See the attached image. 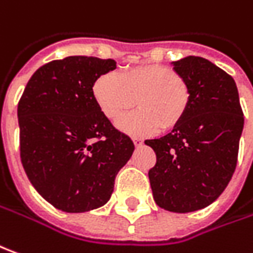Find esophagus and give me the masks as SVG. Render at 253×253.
<instances>
[{"instance_id": "esophagus-1", "label": "esophagus", "mask_w": 253, "mask_h": 253, "mask_svg": "<svg viewBox=\"0 0 253 253\" xmlns=\"http://www.w3.org/2000/svg\"><path fill=\"white\" fill-rule=\"evenodd\" d=\"M133 142L135 147H140V145H142V140H141V138H133Z\"/></svg>"}]
</instances>
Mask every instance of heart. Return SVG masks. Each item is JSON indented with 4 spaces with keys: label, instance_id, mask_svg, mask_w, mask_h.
I'll return each mask as SVG.
<instances>
[{
    "label": "heart",
    "instance_id": "obj_1",
    "mask_svg": "<svg viewBox=\"0 0 253 253\" xmlns=\"http://www.w3.org/2000/svg\"><path fill=\"white\" fill-rule=\"evenodd\" d=\"M99 111L111 122L137 106L138 111L120 120L119 128L131 137H148L173 130L184 119L191 102L190 84L163 65H141L116 73H105L92 84Z\"/></svg>",
    "mask_w": 253,
    "mask_h": 253
}]
</instances>
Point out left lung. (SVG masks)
Masks as SVG:
<instances>
[{
	"label": "left lung",
	"instance_id": "obj_1",
	"mask_svg": "<svg viewBox=\"0 0 253 253\" xmlns=\"http://www.w3.org/2000/svg\"><path fill=\"white\" fill-rule=\"evenodd\" d=\"M191 88L185 118L171 133L145 144L155 151L148 177L156 205L187 213L211 205L230 183L244 127L233 77L205 58L173 62Z\"/></svg>",
	"mask_w": 253,
	"mask_h": 253
}]
</instances>
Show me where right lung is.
Segmentation results:
<instances>
[{"mask_svg": "<svg viewBox=\"0 0 253 253\" xmlns=\"http://www.w3.org/2000/svg\"><path fill=\"white\" fill-rule=\"evenodd\" d=\"M113 59L68 56L36 70L18 104L20 161L33 187L63 212L105 205L115 177L134 151L92 95Z\"/></svg>", "mask_w": 253, "mask_h": 253, "instance_id": "add662e5", "label": "right lung"}]
</instances>
